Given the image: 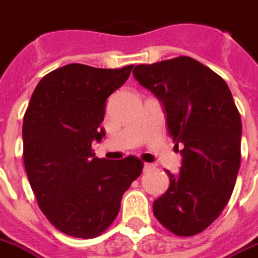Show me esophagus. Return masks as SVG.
Masks as SVG:
<instances>
[{
  "label": "esophagus",
  "mask_w": 258,
  "mask_h": 258,
  "mask_svg": "<svg viewBox=\"0 0 258 258\" xmlns=\"http://www.w3.org/2000/svg\"><path fill=\"white\" fill-rule=\"evenodd\" d=\"M152 168V165L150 164V163H144L143 164V171H148V169Z\"/></svg>",
  "instance_id": "obj_1"
}]
</instances>
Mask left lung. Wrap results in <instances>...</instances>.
<instances>
[{
	"label": "left lung",
	"mask_w": 258,
	"mask_h": 258,
	"mask_svg": "<svg viewBox=\"0 0 258 258\" xmlns=\"http://www.w3.org/2000/svg\"><path fill=\"white\" fill-rule=\"evenodd\" d=\"M162 103L169 135L181 147L180 172L169 176L154 215L177 236L203 232L229 202L241 160V118L221 77L189 56L133 71Z\"/></svg>",
	"instance_id": "1"
}]
</instances>
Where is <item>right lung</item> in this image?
Returning a JSON list of instances; mask_svg holds the SVG:
<instances>
[{
	"instance_id": "add662e5",
	"label": "right lung",
	"mask_w": 258,
	"mask_h": 258,
	"mask_svg": "<svg viewBox=\"0 0 258 258\" xmlns=\"http://www.w3.org/2000/svg\"><path fill=\"white\" fill-rule=\"evenodd\" d=\"M133 68L66 64L45 75L31 95L22 125L27 179L42 212L64 234L91 238L106 231L142 173L139 159L111 162L91 150L106 136V100Z\"/></svg>"
}]
</instances>
